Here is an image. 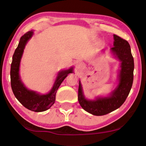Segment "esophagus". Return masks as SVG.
I'll list each match as a JSON object with an SVG mask.
<instances>
[{"label":"esophagus","mask_w":146,"mask_h":146,"mask_svg":"<svg viewBox=\"0 0 146 146\" xmlns=\"http://www.w3.org/2000/svg\"><path fill=\"white\" fill-rule=\"evenodd\" d=\"M77 66H78V67L80 68H84L85 67L84 64L83 62H78L77 64Z\"/></svg>","instance_id":"34e87169"}]
</instances>
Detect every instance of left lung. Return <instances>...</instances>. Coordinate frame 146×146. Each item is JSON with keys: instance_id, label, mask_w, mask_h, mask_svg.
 <instances>
[{"instance_id": "left-lung-1", "label": "left lung", "mask_w": 146, "mask_h": 146, "mask_svg": "<svg viewBox=\"0 0 146 146\" xmlns=\"http://www.w3.org/2000/svg\"><path fill=\"white\" fill-rule=\"evenodd\" d=\"M113 37L114 46L111 48V50L121 62L117 87L112 91L110 97H98L95 100H91L85 98L82 85L79 81V104L84 110L93 115H104L120 108L126 100L133 85L134 60L129 44L116 35H113Z\"/></svg>"}]
</instances>
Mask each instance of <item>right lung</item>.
Segmentation results:
<instances>
[{
	"label": "right lung",
	"instance_id": "1",
	"mask_svg": "<svg viewBox=\"0 0 146 146\" xmlns=\"http://www.w3.org/2000/svg\"><path fill=\"white\" fill-rule=\"evenodd\" d=\"M33 34V32L30 31L21 36L15 51L11 64V86L14 95L24 107L35 112H42L48 110L55 103L56 91L68 74L73 72V68L58 73L52 89L48 94L40 95L35 91L28 90L20 78L19 67L24 48Z\"/></svg>",
	"mask_w": 146,
	"mask_h": 146
}]
</instances>
